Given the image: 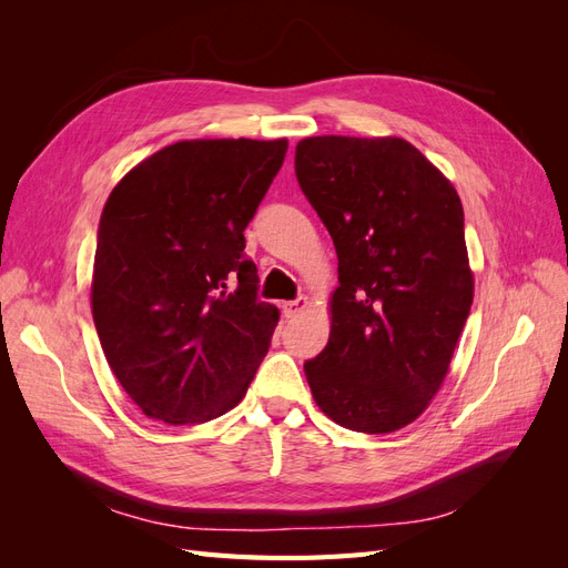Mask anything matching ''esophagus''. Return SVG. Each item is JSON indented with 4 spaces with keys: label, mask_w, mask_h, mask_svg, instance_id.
<instances>
[{
    "label": "esophagus",
    "mask_w": 568,
    "mask_h": 568,
    "mask_svg": "<svg viewBox=\"0 0 568 568\" xmlns=\"http://www.w3.org/2000/svg\"><path fill=\"white\" fill-rule=\"evenodd\" d=\"M282 307H284V315H286V317H296L298 313H303L305 307H307V298H305V296H301V298H296V301H288V303H284Z\"/></svg>",
    "instance_id": "1"
}]
</instances>
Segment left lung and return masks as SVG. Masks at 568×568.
<instances>
[{
    "label": "left lung",
    "mask_w": 568,
    "mask_h": 568,
    "mask_svg": "<svg viewBox=\"0 0 568 568\" xmlns=\"http://www.w3.org/2000/svg\"><path fill=\"white\" fill-rule=\"evenodd\" d=\"M296 178L338 255L329 343L303 365L313 398L351 432H398L440 388L471 311L462 201L400 136H307Z\"/></svg>",
    "instance_id": "left-lung-1"
}]
</instances>
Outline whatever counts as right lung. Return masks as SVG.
I'll return each mask as SVG.
<instances>
[{"instance_id": "right-lung-1", "label": "right lung", "mask_w": 568, "mask_h": 568, "mask_svg": "<svg viewBox=\"0 0 568 568\" xmlns=\"http://www.w3.org/2000/svg\"><path fill=\"white\" fill-rule=\"evenodd\" d=\"M288 142L192 140L115 184L99 220L92 315L146 417L201 424L244 398L280 311L257 301L244 230Z\"/></svg>"}]
</instances>
